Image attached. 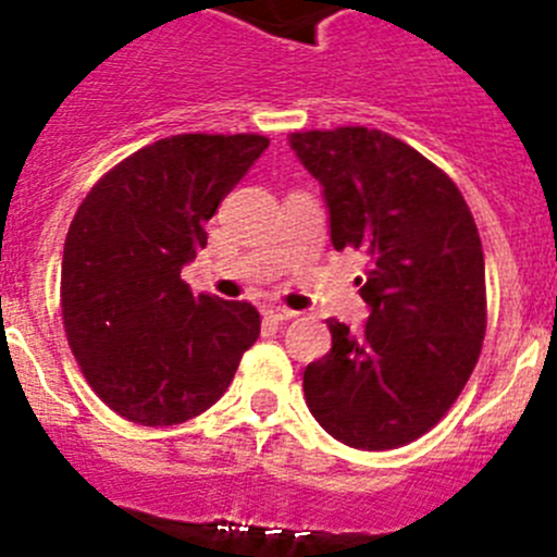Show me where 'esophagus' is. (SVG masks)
<instances>
[{"label": "esophagus", "instance_id": "esophagus-1", "mask_svg": "<svg viewBox=\"0 0 557 557\" xmlns=\"http://www.w3.org/2000/svg\"><path fill=\"white\" fill-rule=\"evenodd\" d=\"M263 315H267V319H272V321H290V319H296L294 310L280 308V305H269V308L263 310Z\"/></svg>", "mask_w": 557, "mask_h": 557}]
</instances>
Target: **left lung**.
<instances>
[{
  "label": "left lung",
  "instance_id": "8db88e82",
  "mask_svg": "<svg viewBox=\"0 0 557 557\" xmlns=\"http://www.w3.org/2000/svg\"><path fill=\"white\" fill-rule=\"evenodd\" d=\"M290 150L324 191L335 249L368 258L362 332L330 319L332 349L305 368V398L335 440L389 450L459 398L486 332L475 220L454 181L379 128L296 132Z\"/></svg>",
  "mask_w": 557,
  "mask_h": 557
}]
</instances>
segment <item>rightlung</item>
<instances>
[{"label":"right lung","mask_w":557,"mask_h":557,"mask_svg":"<svg viewBox=\"0 0 557 557\" xmlns=\"http://www.w3.org/2000/svg\"><path fill=\"white\" fill-rule=\"evenodd\" d=\"M267 148L258 134H175L109 170L76 211L62 321L85 379L121 418L175 425L206 412L261 335L252 305L195 296L181 269Z\"/></svg>","instance_id":"1"}]
</instances>
